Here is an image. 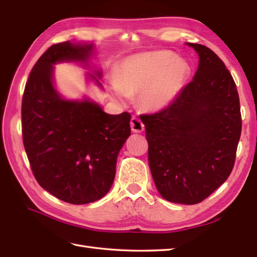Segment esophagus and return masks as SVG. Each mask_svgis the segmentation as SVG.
I'll list each match as a JSON object with an SVG mask.
<instances>
[{
  "instance_id": "1",
  "label": "esophagus",
  "mask_w": 257,
  "mask_h": 257,
  "mask_svg": "<svg viewBox=\"0 0 257 257\" xmlns=\"http://www.w3.org/2000/svg\"><path fill=\"white\" fill-rule=\"evenodd\" d=\"M130 127H132V130L136 134L143 133L145 129V124L143 123V121L137 117H133L132 120H130Z\"/></svg>"
}]
</instances>
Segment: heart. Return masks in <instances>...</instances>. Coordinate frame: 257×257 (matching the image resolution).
<instances>
[{"label":"heart","instance_id":"b5f03b06","mask_svg":"<svg viewBox=\"0 0 257 257\" xmlns=\"http://www.w3.org/2000/svg\"><path fill=\"white\" fill-rule=\"evenodd\" d=\"M187 74V64L171 52L138 54L122 63L109 89L117 101L123 102L129 96L140 95L141 105L146 109L159 111L176 100Z\"/></svg>","mask_w":257,"mask_h":257}]
</instances>
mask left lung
<instances>
[{"label": "left lung", "instance_id": "obj_1", "mask_svg": "<svg viewBox=\"0 0 257 257\" xmlns=\"http://www.w3.org/2000/svg\"><path fill=\"white\" fill-rule=\"evenodd\" d=\"M199 56L191 83L170 106L141 120L150 171L163 199L196 204L232 172L242 120L232 75L204 45L185 43Z\"/></svg>", "mask_w": 257, "mask_h": 257}]
</instances>
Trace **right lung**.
Wrapping results in <instances>:
<instances>
[{"instance_id":"right-lung-1","label":"right lung","mask_w":257,"mask_h":257,"mask_svg":"<svg viewBox=\"0 0 257 257\" xmlns=\"http://www.w3.org/2000/svg\"><path fill=\"white\" fill-rule=\"evenodd\" d=\"M96 45L64 42L34 65L22 101V134L32 171L43 189L72 204L103 198L116 174L117 157L130 136L128 112L109 114L88 96L67 99L55 86V65L92 69L86 79L102 89V70L92 66Z\"/></svg>"}]
</instances>
